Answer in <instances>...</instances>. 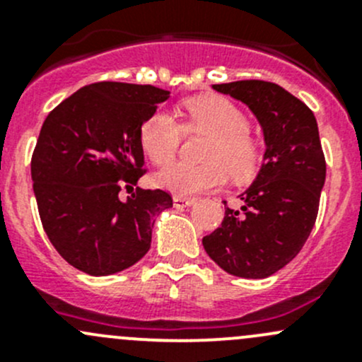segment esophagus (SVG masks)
I'll list each match as a JSON object with an SVG mask.
<instances>
[{
    "mask_svg": "<svg viewBox=\"0 0 362 362\" xmlns=\"http://www.w3.org/2000/svg\"><path fill=\"white\" fill-rule=\"evenodd\" d=\"M173 204L177 208H185L194 204V198H185V196H175L173 198Z\"/></svg>",
    "mask_w": 362,
    "mask_h": 362,
    "instance_id": "34e87169",
    "label": "esophagus"
}]
</instances>
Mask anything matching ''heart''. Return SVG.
I'll list each match as a JSON object with an SVG mask.
<instances>
[{"instance_id":"b5f03b06","label":"heart","mask_w":362,"mask_h":362,"mask_svg":"<svg viewBox=\"0 0 362 362\" xmlns=\"http://www.w3.org/2000/svg\"><path fill=\"white\" fill-rule=\"evenodd\" d=\"M185 129L211 134L204 148L206 164L177 163L156 175V184L178 196H192L222 187L228 173L235 180H247L257 171L261 147L249 133V119L233 101L221 96L194 98L184 103ZM184 141V127L166 110L152 113L140 127V144L158 166L177 158Z\"/></svg>"}]
</instances>
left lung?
<instances>
[{"instance_id": "8db88e82", "label": "left lung", "mask_w": 362, "mask_h": 362, "mask_svg": "<svg viewBox=\"0 0 362 362\" xmlns=\"http://www.w3.org/2000/svg\"><path fill=\"white\" fill-rule=\"evenodd\" d=\"M250 108L264 133V163L242 208H226L221 228L203 238L224 272L266 279L291 262L312 233L326 180V159L313 112L284 87L264 80L215 83ZM226 204V202H224Z\"/></svg>"}]
</instances>
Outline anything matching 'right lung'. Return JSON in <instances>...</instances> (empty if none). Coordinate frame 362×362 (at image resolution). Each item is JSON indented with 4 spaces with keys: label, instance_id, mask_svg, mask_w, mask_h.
<instances>
[{
    "label": "right lung",
    "instance_id": "1",
    "mask_svg": "<svg viewBox=\"0 0 362 362\" xmlns=\"http://www.w3.org/2000/svg\"><path fill=\"white\" fill-rule=\"evenodd\" d=\"M170 98L154 86L98 82L47 115L31 158L42 226L64 261L87 275L122 272L151 249L154 217L173 206L160 189H140V127Z\"/></svg>",
    "mask_w": 362,
    "mask_h": 362
}]
</instances>
